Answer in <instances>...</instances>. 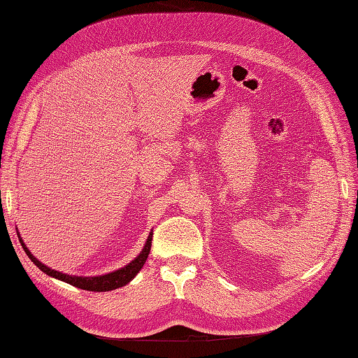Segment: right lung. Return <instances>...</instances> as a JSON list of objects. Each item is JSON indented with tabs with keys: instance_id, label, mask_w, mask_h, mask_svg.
Here are the masks:
<instances>
[{
	"instance_id": "add662e5",
	"label": "right lung",
	"mask_w": 358,
	"mask_h": 358,
	"mask_svg": "<svg viewBox=\"0 0 358 358\" xmlns=\"http://www.w3.org/2000/svg\"><path fill=\"white\" fill-rule=\"evenodd\" d=\"M18 238H20V243H21V245H23V249H24L27 257L31 258V261L34 262L36 267L40 268L41 272H45L46 275L52 276V278H57V280H60V281L68 282V284H71V286H76L78 289L91 290V292H108V290H114V289H119V287L127 286V284L131 280H134V276L143 267L145 262H147V258H148L150 250H151L152 231H150L148 239H147V243H145L142 252L138 253L133 261L128 262L125 267L117 268V271L109 272V273H105V275H99V276H77V275H68V273L54 271V268L45 266L41 261H38V259L34 257V255L31 253V250H29L27 247H26L24 241L21 239L20 233H18Z\"/></svg>"
}]
</instances>
